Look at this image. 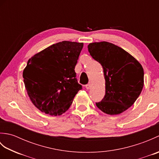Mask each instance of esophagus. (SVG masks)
<instances>
[{
  "label": "esophagus",
  "mask_w": 159,
  "mask_h": 159,
  "mask_svg": "<svg viewBox=\"0 0 159 159\" xmlns=\"http://www.w3.org/2000/svg\"><path fill=\"white\" fill-rule=\"evenodd\" d=\"M91 87H92V85H91V83H89V84H87V85H85V88L87 89H89L91 88Z\"/></svg>",
  "instance_id": "1"
}]
</instances>
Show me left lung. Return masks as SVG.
Returning a JSON list of instances; mask_svg holds the SVG:
<instances>
[{"label": "left lung", "mask_w": 159, "mask_h": 159, "mask_svg": "<svg viewBox=\"0 0 159 159\" xmlns=\"http://www.w3.org/2000/svg\"><path fill=\"white\" fill-rule=\"evenodd\" d=\"M93 59L103 67L105 96L96 102L107 114H120L135 102L143 87L144 72L138 61L120 47L107 42L88 45Z\"/></svg>", "instance_id": "1"}]
</instances>
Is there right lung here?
<instances>
[{"label": "right lung", "mask_w": 159, "mask_h": 159, "mask_svg": "<svg viewBox=\"0 0 159 159\" xmlns=\"http://www.w3.org/2000/svg\"><path fill=\"white\" fill-rule=\"evenodd\" d=\"M83 47V43L63 41L28 61L23 71L24 83L31 102L42 112L61 116L82 89L74 68Z\"/></svg>", "instance_id": "right-lung-1"}]
</instances>
